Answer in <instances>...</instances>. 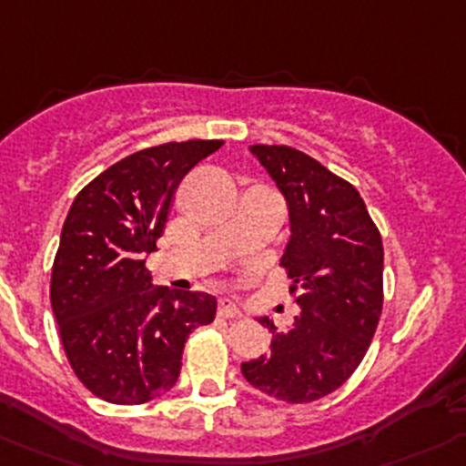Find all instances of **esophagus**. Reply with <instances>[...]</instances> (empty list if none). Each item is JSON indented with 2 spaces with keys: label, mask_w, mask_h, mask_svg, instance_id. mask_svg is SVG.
Here are the masks:
<instances>
[{
  "label": "esophagus",
  "mask_w": 466,
  "mask_h": 466,
  "mask_svg": "<svg viewBox=\"0 0 466 466\" xmlns=\"http://www.w3.org/2000/svg\"><path fill=\"white\" fill-rule=\"evenodd\" d=\"M218 315L225 317V319H237V317H241V310H238L237 301H232V299H220Z\"/></svg>",
  "instance_id": "esophagus-1"
}]
</instances>
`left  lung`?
Returning <instances> with one entry per match:
<instances>
[{"mask_svg":"<svg viewBox=\"0 0 466 466\" xmlns=\"http://www.w3.org/2000/svg\"><path fill=\"white\" fill-rule=\"evenodd\" d=\"M285 195L292 237L280 267L301 315L289 331L262 317L271 354L241 363L250 384L282 402L340 389L370 347L384 306V246L363 198L319 160L285 145L250 147Z\"/></svg>","mask_w":466,"mask_h":466,"instance_id":"left-lung-1","label":"left lung"}]
</instances>
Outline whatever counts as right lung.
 <instances>
[{"instance_id": "add662e5", "label": "right lung", "mask_w": 466, "mask_h": 466, "mask_svg": "<svg viewBox=\"0 0 466 466\" xmlns=\"http://www.w3.org/2000/svg\"><path fill=\"white\" fill-rule=\"evenodd\" d=\"M223 140L135 151L73 199L52 264L50 303L77 380L112 404H142L177 384L190 333L216 299L151 285L145 258L167 223L174 190Z\"/></svg>"}]
</instances>
